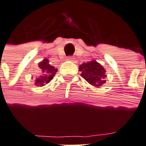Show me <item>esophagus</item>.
Listing matches in <instances>:
<instances>
[{
    "label": "esophagus",
    "mask_w": 146,
    "mask_h": 146,
    "mask_svg": "<svg viewBox=\"0 0 146 146\" xmlns=\"http://www.w3.org/2000/svg\"><path fill=\"white\" fill-rule=\"evenodd\" d=\"M66 59H67L68 61H73V56H68L67 58H66Z\"/></svg>",
    "instance_id": "esophagus-1"
}]
</instances>
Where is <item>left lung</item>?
I'll list each match as a JSON object with an SVG mask.
<instances>
[{
  "label": "left lung",
  "instance_id": "8db88e82",
  "mask_svg": "<svg viewBox=\"0 0 146 146\" xmlns=\"http://www.w3.org/2000/svg\"><path fill=\"white\" fill-rule=\"evenodd\" d=\"M79 70L82 72V77L93 86L100 87L106 82L104 80L106 77L105 70L97 61L84 62L80 66Z\"/></svg>",
  "mask_w": 146,
  "mask_h": 146
}]
</instances>
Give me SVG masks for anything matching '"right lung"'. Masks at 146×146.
I'll return each instance as SVG.
<instances>
[{
  "instance_id": "add662e5",
  "label": "right lung",
  "mask_w": 146,
  "mask_h": 146,
  "mask_svg": "<svg viewBox=\"0 0 146 146\" xmlns=\"http://www.w3.org/2000/svg\"><path fill=\"white\" fill-rule=\"evenodd\" d=\"M38 66L42 70L43 75L36 79L35 84L36 86L42 87L43 85L49 83L53 79V76L57 72V69L49 64V61L46 59H43L38 64Z\"/></svg>"
}]
</instances>
